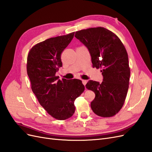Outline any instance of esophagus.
I'll use <instances>...</instances> for the list:
<instances>
[{
	"label": "esophagus",
	"mask_w": 152,
	"mask_h": 152,
	"mask_svg": "<svg viewBox=\"0 0 152 152\" xmlns=\"http://www.w3.org/2000/svg\"><path fill=\"white\" fill-rule=\"evenodd\" d=\"M82 84H83L84 86H86V84H87V81L86 80H82Z\"/></svg>",
	"instance_id": "34e87169"
}]
</instances>
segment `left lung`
I'll return each instance as SVG.
<instances>
[{"instance_id":"obj_1","label":"left lung","mask_w":152,"mask_h":152,"mask_svg":"<svg viewBox=\"0 0 152 152\" xmlns=\"http://www.w3.org/2000/svg\"><path fill=\"white\" fill-rule=\"evenodd\" d=\"M75 37L88 49L93 67L101 68L102 84L89 80L86 85L95 93L91 109L98 116L113 117L125 102L131 74L128 54L121 39L103 27H95L75 32Z\"/></svg>"}]
</instances>
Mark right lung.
<instances>
[{"label":"right lung","instance_id":"add662e5","mask_svg":"<svg viewBox=\"0 0 152 152\" xmlns=\"http://www.w3.org/2000/svg\"><path fill=\"white\" fill-rule=\"evenodd\" d=\"M74 33L37 44L27 56L26 70L32 91L45 111L59 121L73 115L75 100L85 89L80 80H59L56 75L59 68L62 66L61 54L70 43Z\"/></svg>","mask_w":152,"mask_h":152}]
</instances>
